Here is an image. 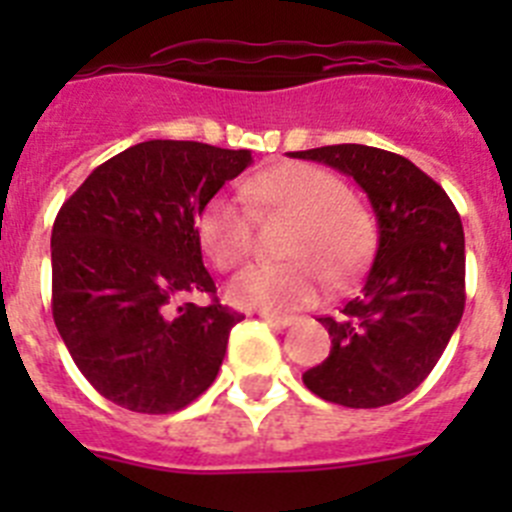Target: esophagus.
Masks as SVG:
<instances>
[{
	"instance_id": "1",
	"label": "esophagus",
	"mask_w": 512,
	"mask_h": 512,
	"mask_svg": "<svg viewBox=\"0 0 512 512\" xmlns=\"http://www.w3.org/2000/svg\"><path fill=\"white\" fill-rule=\"evenodd\" d=\"M259 318H264L269 325H277V328H287V325H292V318H289V315H274V312H259Z\"/></svg>"
}]
</instances>
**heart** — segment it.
<instances>
[{
  "instance_id": "b5f03b06",
  "label": "heart",
  "mask_w": 512,
  "mask_h": 512,
  "mask_svg": "<svg viewBox=\"0 0 512 512\" xmlns=\"http://www.w3.org/2000/svg\"><path fill=\"white\" fill-rule=\"evenodd\" d=\"M248 200L264 210L297 217L287 264H251L228 284V300L241 310L287 312L312 305L323 289V269L343 279L364 259L372 223L348 200L338 176L310 164H279L243 184ZM251 210L243 197L212 194L197 215V235L217 269H233L251 251Z\"/></svg>"
}]
</instances>
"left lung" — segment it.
Instances as JSON below:
<instances>
[{"label": "left lung", "mask_w": 512, "mask_h": 512, "mask_svg": "<svg viewBox=\"0 0 512 512\" xmlns=\"http://www.w3.org/2000/svg\"><path fill=\"white\" fill-rule=\"evenodd\" d=\"M351 176L377 217V253L364 287L336 318H320L330 354L302 374L310 392L343 408H382L418 387L464 312V228L449 194L413 161L341 143L289 153Z\"/></svg>", "instance_id": "obj_1"}]
</instances>
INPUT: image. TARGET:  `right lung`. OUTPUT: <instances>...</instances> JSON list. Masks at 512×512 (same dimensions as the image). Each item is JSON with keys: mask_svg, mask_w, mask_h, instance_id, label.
Returning <instances> with one entry per match:
<instances>
[{"mask_svg": "<svg viewBox=\"0 0 512 512\" xmlns=\"http://www.w3.org/2000/svg\"><path fill=\"white\" fill-rule=\"evenodd\" d=\"M251 151L146 140L87 176L53 223V320L94 390L133 413L187 408L215 382L230 328L212 300L197 215Z\"/></svg>", "mask_w": 512, "mask_h": 512, "instance_id": "obj_1", "label": "right lung"}]
</instances>
